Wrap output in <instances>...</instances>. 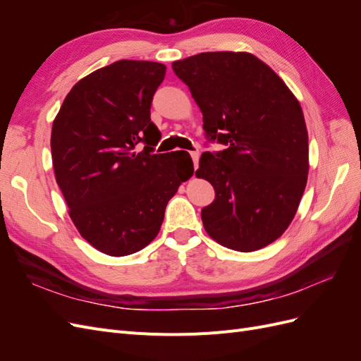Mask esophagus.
<instances>
[{
    "mask_svg": "<svg viewBox=\"0 0 361 361\" xmlns=\"http://www.w3.org/2000/svg\"><path fill=\"white\" fill-rule=\"evenodd\" d=\"M190 155L192 158V162H194V169L199 167V158H200V154L199 152H190Z\"/></svg>",
    "mask_w": 361,
    "mask_h": 361,
    "instance_id": "esophagus-1",
    "label": "esophagus"
}]
</instances>
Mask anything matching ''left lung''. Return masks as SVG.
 I'll return each instance as SVG.
<instances>
[{"label":"left lung","instance_id":"8db88e82","mask_svg":"<svg viewBox=\"0 0 361 361\" xmlns=\"http://www.w3.org/2000/svg\"><path fill=\"white\" fill-rule=\"evenodd\" d=\"M203 114L207 141L195 176L215 200L202 209L218 244L255 251L274 243L297 214L307 183L309 135L297 97L253 54L202 52L173 63Z\"/></svg>","mask_w":361,"mask_h":361}]
</instances>
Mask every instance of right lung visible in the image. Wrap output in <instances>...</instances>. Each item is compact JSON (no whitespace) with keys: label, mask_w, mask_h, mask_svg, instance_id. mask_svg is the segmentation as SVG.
Instances as JSON below:
<instances>
[{"label":"right lung","mask_w":361,"mask_h":361,"mask_svg":"<svg viewBox=\"0 0 361 361\" xmlns=\"http://www.w3.org/2000/svg\"><path fill=\"white\" fill-rule=\"evenodd\" d=\"M164 76L161 63L118 60L76 82L52 123V166L69 215L108 256L154 241L169 200L192 176L187 152L152 154L161 133L150 106ZM140 142L147 146L137 152Z\"/></svg>","instance_id":"1"}]
</instances>
